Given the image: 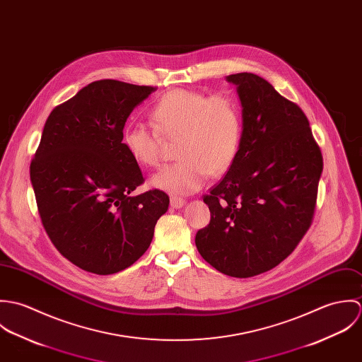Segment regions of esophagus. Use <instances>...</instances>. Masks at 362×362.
<instances>
[{
  "mask_svg": "<svg viewBox=\"0 0 362 362\" xmlns=\"http://www.w3.org/2000/svg\"><path fill=\"white\" fill-rule=\"evenodd\" d=\"M185 205V201L182 198H178V197H171L170 198V206L173 209H180Z\"/></svg>",
  "mask_w": 362,
  "mask_h": 362,
  "instance_id": "1",
  "label": "esophagus"
}]
</instances>
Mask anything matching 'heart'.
I'll return each mask as SVG.
<instances>
[{
	"instance_id": "obj_1",
	"label": "heart",
	"mask_w": 362,
	"mask_h": 362,
	"mask_svg": "<svg viewBox=\"0 0 362 362\" xmlns=\"http://www.w3.org/2000/svg\"><path fill=\"white\" fill-rule=\"evenodd\" d=\"M152 127L129 125L122 144L141 165L153 168L161 161L163 139H180L175 164L161 168L151 184L173 195H188L202 188L209 173L221 174L234 161L243 135L237 103L224 95L207 98L178 89L163 96L151 111Z\"/></svg>"
}]
</instances>
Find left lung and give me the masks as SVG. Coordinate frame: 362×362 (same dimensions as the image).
Here are the masks:
<instances>
[{
  "instance_id": "left-lung-1",
  "label": "left lung",
  "mask_w": 362,
  "mask_h": 362,
  "mask_svg": "<svg viewBox=\"0 0 362 362\" xmlns=\"http://www.w3.org/2000/svg\"><path fill=\"white\" fill-rule=\"evenodd\" d=\"M226 81L243 107L241 144L204 198L211 217L195 244L218 272L252 277L287 258L310 228L323 160L297 104L255 74Z\"/></svg>"
}]
</instances>
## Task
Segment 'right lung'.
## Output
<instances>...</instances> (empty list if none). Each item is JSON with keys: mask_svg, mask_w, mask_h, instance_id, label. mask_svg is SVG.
Returning a JSON list of instances; mask_svg holds the SVG:
<instances>
[{"mask_svg": "<svg viewBox=\"0 0 362 362\" xmlns=\"http://www.w3.org/2000/svg\"><path fill=\"white\" fill-rule=\"evenodd\" d=\"M153 90L96 81L45 124L30 164L37 209L54 247L86 272L112 274L135 263L168 209L158 189L129 197L144 175L122 144L127 118Z\"/></svg>", "mask_w": 362, "mask_h": 362, "instance_id": "add662e5", "label": "right lung"}]
</instances>
